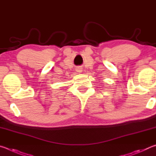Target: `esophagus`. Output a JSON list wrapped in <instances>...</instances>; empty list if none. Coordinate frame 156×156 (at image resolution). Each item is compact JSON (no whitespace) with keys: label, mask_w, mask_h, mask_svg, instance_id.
I'll use <instances>...</instances> for the list:
<instances>
[{"label":"esophagus","mask_w":156,"mask_h":156,"mask_svg":"<svg viewBox=\"0 0 156 156\" xmlns=\"http://www.w3.org/2000/svg\"><path fill=\"white\" fill-rule=\"evenodd\" d=\"M76 70L77 71L78 73H81V70H82V69H81V68H80V67H78V68H77V69H76Z\"/></svg>","instance_id":"esophagus-1"}]
</instances>
